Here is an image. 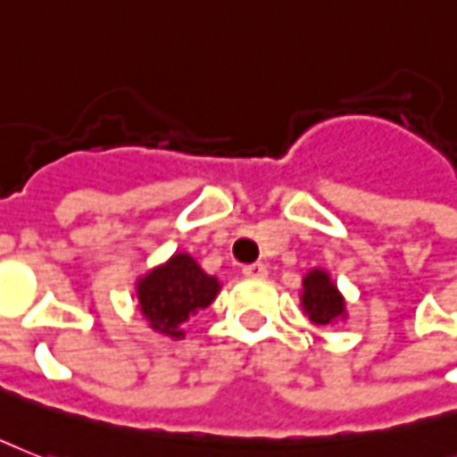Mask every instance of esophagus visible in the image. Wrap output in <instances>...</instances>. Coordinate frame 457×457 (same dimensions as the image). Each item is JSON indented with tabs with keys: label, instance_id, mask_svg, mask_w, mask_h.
<instances>
[{
	"label": "esophagus",
	"instance_id": "obj_1",
	"mask_svg": "<svg viewBox=\"0 0 457 457\" xmlns=\"http://www.w3.org/2000/svg\"><path fill=\"white\" fill-rule=\"evenodd\" d=\"M242 273L249 276V278H263L269 271H266V263L256 262V263H246L245 269H242Z\"/></svg>",
	"mask_w": 457,
	"mask_h": 457
}]
</instances>
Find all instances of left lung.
<instances>
[{
	"instance_id": "left-lung-1",
	"label": "left lung",
	"mask_w": 457,
	"mask_h": 457,
	"mask_svg": "<svg viewBox=\"0 0 457 457\" xmlns=\"http://www.w3.org/2000/svg\"><path fill=\"white\" fill-rule=\"evenodd\" d=\"M303 307L314 324H329L344 314V300L329 276L324 271H310L303 280Z\"/></svg>"
}]
</instances>
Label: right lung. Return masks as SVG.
Wrapping results in <instances>:
<instances>
[{
	"mask_svg": "<svg viewBox=\"0 0 457 457\" xmlns=\"http://www.w3.org/2000/svg\"><path fill=\"white\" fill-rule=\"evenodd\" d=\"M218 290V280L203 271L191 256L174 254L137 283V300L152 329L179 339L184 337L179 324L211 305Z\"/></svg>",
	"mask_w": 457,
	"mask_h": 457,
	"instance_id": "right-lung-1",
	"label": "right lung"
}]
</instances>
